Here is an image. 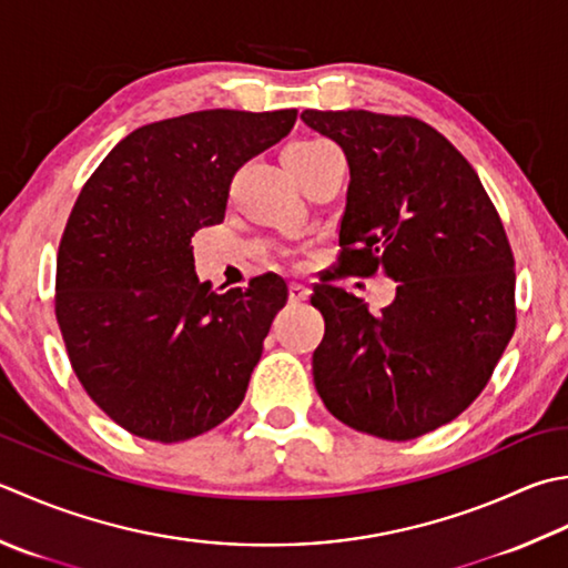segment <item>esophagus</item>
Instances as JSON below:
<instances>
[{
  "label": "esophagus",
  "mask_w": 568,
  "mask_h": 568,
  "mask_svg": "<svg viewBox=\"0 0 568 568\" xmlns=\"http://www.w3.org/2000/svg\"><path fill=\"white\" fill-rule=\"evenodd\" d=\"M310 297V287L303 283H291V303H305Z\"/></svg>",
  "instance_id": "obj_1"
}]
</instances>
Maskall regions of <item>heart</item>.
<instances>
[{
	"label": "heart",
	"instance_id": "obj_1",
	"mask_svg": "<svg viewBox=\"0 0 568 568\" xmlns=\"http://www.w3.org/2000/svg\"><path fill=\"white\" fill-rule=\"evenodd\" d=\"M332 142H327V140H320V138H305V140H295V142H291L285 148V152H283V158H287V154H313V152H317V150H325V148H329Z\"/></svg>",
	"mask_w": 568,
	"mask_h": 568
}]
</instances>
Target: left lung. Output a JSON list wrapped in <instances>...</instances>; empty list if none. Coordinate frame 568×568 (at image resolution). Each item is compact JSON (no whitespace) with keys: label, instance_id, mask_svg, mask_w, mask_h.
<instances>
[{"label":"left lung","instance_id":"obj_1","mask_svg":"<svg viewBox=\"0 0 568 568\" xmlns=\"http://www.w3.org/2000/svg\"><path fill=\"white\" fill-rule=\"evenodd\" d=\"M349 164L339 271L396 281L379 315L320 283L315 388L354 430L410 440L468 408L515 335V258L470 162L424 120L305 110Z\"/></svg>","mask_w":568,"mask_h":568}]
</instances>
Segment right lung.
I'll return each mask as SVG.
<instances>
[{"label": "right lung", "mask_w": 568, "mask_h": 568, "mask_svg": "<svg viewBox=\"0 0 568 568\" xmlns=\"http://www.w3.org/2000/svg\"><path fill=\"white\" fill-rule=\"evenodd\" d=\"M297 110H199L120 140L78 194L55 261V320L78 382L132 436L180 443L236 410L287 285L199 283L192 236L224 221L233 174Z\"/></svg>", "instance_id": "obj_1"}]
</instances>
